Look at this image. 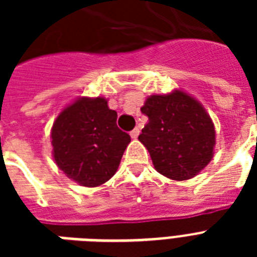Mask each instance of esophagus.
I'll return each mask as SVG.
<instances>
[{
	"mask_svg": "<svg viewBox=\"0 0 257 257\" xmlns=\"http://www.w3.org/2000/svg\"><path fill=\"white\" fill-rule=\"evenodd\" d=\"M139 135H140V129L139 128H135L133 131H131V137H132V139H137Z\"/></svg>",
	"mask_w": 257,
	"mask_h": 257,
	"instance_id": "obj_1",
	"label": "esophagus"
}]
</instances>
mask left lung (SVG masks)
<instances>
[{"label": "left lung", "mask_w": 257, "mask_h": 257, "mask_svg": "<svg viewBox=\"0 0 257 257\" xmlns=\"http://www.w3.org/2000/svg\"><path fill=\"white\" fill-rule=\"evenodd\" d=\"M148 117L139 140L159 173L172 180L195 177L213 157L215 126L199 101L181 90L147 98Z\"/></svg>", "instance_id": "left-lung-1"}]
</instances>
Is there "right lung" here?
Returning a JSON list of instances; mask_svg holds the SVG:
<instances>
[{"label": "right lung", "instance_id": "right-lung-1", "mask_svg": "<svg viewBox=\"0 0 257 257\" xmlns=\"http://www.w3.org/2000/svg\"><path fill=\"white\" fill-rule=\"evenodd\" d=\"M117 112L102 97H82L66 106L52 128L56 164L84 187L108 181L120 165L131 136L116 124Z\"/></svg>", "mask_w": 257, "mask_h": 257}]
</instances>
